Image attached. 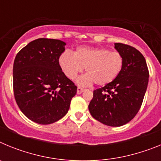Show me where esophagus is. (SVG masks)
I'll return each instance as SVG.
<instances>
[{
	"label": "esophagus",
	"mask_w": 161,
	"mask_h": 161,
	"mask_svg": "<svg viewBox=\"0 0 161 161\" xmlns=\"http://www.w3.org/2000/svg\"><path fill=\"white\" fill-rule=\"evenodd\" d=\"M84 90H85V89H83V88L78 87L77 88V94H80V93H82L84 92Z\"/></svg>",
	"instance_id": "1"
}]
</instances>
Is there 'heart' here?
I'll list each match as a JSON object with an SVG mask.
<instances>
[{"label": "heart", "instance_id": "b5f03b06", "mask_svg": "<svg viewBox=\"0 0 161 161\" xmlns=\"http://www.w3.org/2000/svg\"><path fill=\"white\" fill-rule=\"evenodd\" d=\"M123 57L118 52L102 47H79L73 54L64 52L59 57V65L65 76L74 80L85 68L86 74L77 80V84L87 86L94 82L105 86L119 76L123 68Z\"/></svg>", "mask_w": 161, "mask_h": 161}]
</instances>
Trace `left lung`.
I'll return each instance as SVG.
<instances>
[{
	"instance_id": "left-lung-1",
	"label": "left lung",
	"mask_w": 161,
	"mask_h": 161,
	"mask_svg": "<svg viewBox=\"0 0 161 161\" xmlns=\"http://www.w3.org/2000/svg\"><path fill=\"white\" fill-rule=\"evenodd\" d=\"M114 48L123 55V70L113 82L93 91L89 109L103 124L120 126L133 119L141 107L149 72L145 58L137 49L119 42Z\"/></svg>"
}]
</instances>
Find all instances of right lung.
I'll list each match as a JSON object with an SVG mask.
<instances>
[{
  "instance_id": "1",
  "label": "right lung",
  "mask_w": 161,
  "mask_h": 161,
  "mask_svg": "<svg viewBox=\"0 0 161 161\" xmlns=\"http://www.w3.org/2000/svg\"><path fill=\"white\" fill-rule=\"evenodd\" d=\"M64 42L38 38L17 54L13 68L14 92L21 111L38 124L57 122L68 113L77 87L59 65Z\"/></svg>"
}]
</instances>
